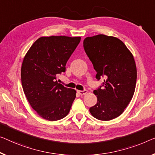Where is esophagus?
<instances>
[{"instance_id": "obj_1", "label": "esophagus", "mask_w": 155, "mask_h": 155, "mask_svg": "<svg viewBox=\"0 0 155 155\" xmlns=\"http://www.w3.org/2000/svg\"><path fill=\"white\" fill-rule=\"evenodd\" d=\"M77 92L80 95H84V94L87 93V91H86V90H84V91H77Z\"/></svg>"}]
</instances>
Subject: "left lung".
I'll return each instance as SVG.
<instances>
[{"label":"left lung","instance_id":"left-lung-1","mask_svg":"<svg viewBox=\"0 0 155 155\" xmlns=\"http://www.w3.org/2000/svg\"><path fill=\"white\" fill-rule=\"evenodd\" d=\"M84 47L97 71L96 78H106L103 88L93 91L97 102L90 112L100 120H110L124 112L133 97L137 77L134 58L125 45L113 36L87 37Z\"/></svg>","mask_w":155,"mask_h":155}]
</instances>
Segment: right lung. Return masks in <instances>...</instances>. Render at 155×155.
I'll return each instance as SVG.
<instances>
[{
    "instance_id": "add662e5",
    "label": "right lung",
    "mask_w": 155,
    "mask_h": 155,
    "mask_svg": "<svg viewBox=\"0 0 155 155\" xmlns=\"http://www.w3.org/2000/svg\"><path fill=\"white\" fill-rule=\"evenodd\" d=\"M81 37L49 36L38 39L24 58L21 70L24 94L40 117L55 121L68 115L77 92L56 81Z\"/></svg>"
}]
</instances>
